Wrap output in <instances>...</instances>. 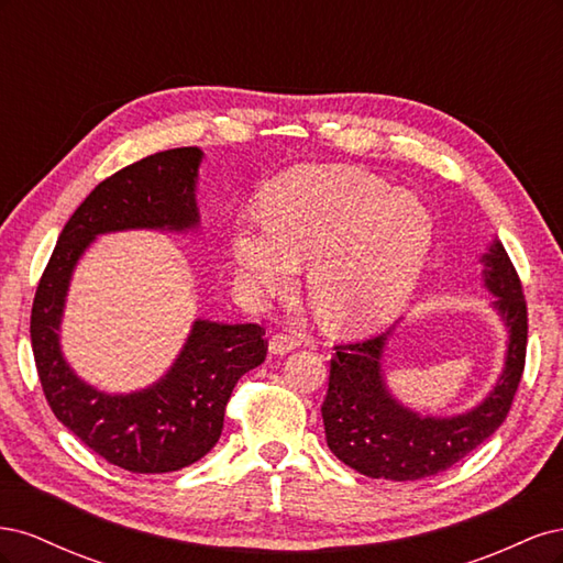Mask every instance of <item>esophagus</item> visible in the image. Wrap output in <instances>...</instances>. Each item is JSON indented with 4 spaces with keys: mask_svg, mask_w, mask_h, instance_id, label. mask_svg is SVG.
<instances>
[{
    "mask_svg": "<svg viewBox=\"0 0 563 563\" xmlns=\"http://www.w3.org/2000/svg\"><path fill=\"white\" fill-rule=\"evenodd\" d=\"M296 347H298L296 340H294L291 335H286V333H275V335L269 338V352H272V354L284 356V354H288V352H294Z\"/></svg>",
    "mask_w": 563,
    "mask_h": 563,
    "instance_id": "34e87169",
    "label": "esophagus"
}]
</instances>
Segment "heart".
I'll use <instances>...</instances> for the list:
<instances>
[{
  "label": "heart",
  "instance_id": "b5f03b06",
  "mask_svg": "<svg viewBox=\"0 0 563 563\" xmlns=\"http://www.w3.org/2000/svg\"><path fill=\"white\" fill-rule=\"evenodd\" d=\"M432 216L406 190L352 166H310L277 180L265 218L240 216L230 234L236 275L258 296L294 291L310 263L308 296L335 333L395 319L432 246Z\"/></svg>",
  "mask_w": 563,
  "mask_h": 563
}]
</instances>
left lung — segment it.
I'll use <instances>...</instances> for the list:
<instances>
[{
    "label": "left lung",
    "mask_w": 563,
    "mask_h": 563,
    "mask_svg": "<svg viewBox=\"0 0 563 563\" xmlns=\"http://www.w3.org/2000/svg\"><path fill=\"white\" fill-rule=\"evenodd\" d=\"M482 277L496 296L493 310L507 329L505 366L488 395L457 416H422L391 397L383 356L391 331L338 345L321 406L327 444L338 460L371 479L416 482L453 467L496 432L512 406L526 362V300L500 240L482 253Z\"/></svg>",
    "instance_id": "left-lung-1"
}]
</instances>
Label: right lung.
Instances as JSON below:
<instances>
[{
  "instance_id": "right-lung-1",
  "label": "right lung",
  "mask_w": 563,
  "mask_h": 563,
  "mask_svg": "<svg viewBox=\"0 0 563 563\" xmlns=\"http://www.w3.org/2000/svg\"><path fill=\"white\" fill-rule=\"evenodd\" d=\"M201 159L199 147L164 150L100 183L65 223L32 302L30 340L51 411L100 457L135 474L183 470L218 444L236 380L265 362V331L258 323L195 319L157 383L110 395L84 383L65 362V298L79 258L100 234L199 228Z\"/></svg>"
}]
</instances>
